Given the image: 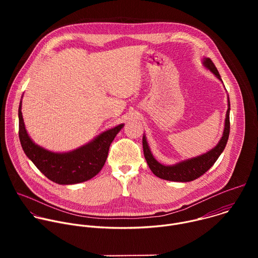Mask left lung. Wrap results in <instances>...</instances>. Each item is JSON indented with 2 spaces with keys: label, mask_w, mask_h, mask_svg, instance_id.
I'll return each instance as SVG.
<instances>
[{
  "label": "left lung",
  "mask_w": 258,
  "mask_h": 258,
  "mask_svg": "<svg viewBox=\"0 0 258 258\" xmlns=\"http://www.w3.org/2000/svg\"><path fill=\"white\" fill-rule=\"evenodd\" d=\"M204 65L212 71L215 77L217 79H220L219 73L211 61L210 58H206L204 60ZM230 135V102H229V108L227 111V116H226V123H225V131L223 134L222 139H220L219 143L214 147L213 149H211L209 152L200 155L198 157L188 159L186 161L179 162L175 165H170V166H165L160 164L151 154V151L149 149V146L147 144L145 136L143 137V150H144V156L145 159L148 163L150 169L152 172L163 179L167 180H172V181H191L194 180L198 177H200L202 174H204L217 160L219 155L222 154L224 151L225 147L227 145L228 139Z\"/></svg>",
  "instance_id": "1"
}]
</instances>
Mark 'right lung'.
I'll return each mask as SVG.
<instances>
[{
    "label": "right lung",
    "mask_w": 258,
    "mask_h": 258,
    "mask_svg": "<svg viewBox=\"0 0 258 258\" xmlns=\"http://www.w3.org/2000/svg\"><path fill=\"white\" fill-rule=\"evenodd\" d=\"M19 140L26 156L49 179L59 185H71L94 177L105 164L110 144L122 128L119 124L98 136L93 142L68 153H53L35 145L28 137L18 109Z\"/></svg>",
    "instance_id": "right-lung-1"
}]
</instances>
